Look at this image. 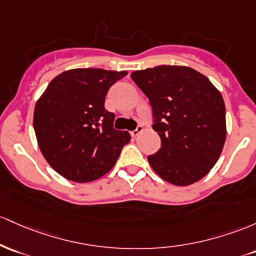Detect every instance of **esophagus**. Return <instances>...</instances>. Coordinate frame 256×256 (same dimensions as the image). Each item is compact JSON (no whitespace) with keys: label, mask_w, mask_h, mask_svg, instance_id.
I'll return each instance as SVG.
<instances>
[{"label":"esophagus","mask_w":256,"mask_h":256,"mask_svg":"<svg viewBox=\"0 0 256 256\" xmlns=\"http://www.w3.org/2000/svg\"><path fill=\"white\" fill-rule=\"evenodd\" d=\"M142 130H144V128L142 127V126H139V127H138L136 129V130H133V132H132V136H133V138H136L138 136H139V134L140 133H142Z\"/></svg>","instance_id":"34e87169"}]
</instances>
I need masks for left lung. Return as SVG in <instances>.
<instances>
[{"label":"left lung","instance_id":"left-lung-1","mask_svg":"<svg viewBox=\"0 0 256 256\" xmlns=\"http://www.w3.org/2000/svg\"><path fill=\"white\" fill-rule=\"evenodd\" d=\"M152 106L160 148L148 157L154 172L175 186H188L210 172L226 140V108L216 87L188 66L160 65L132 72Z\"/></svg>","mask_w":256,"mask_h":256}]
</instances>
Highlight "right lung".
Here are the masks:
<instances>
[{"instance_id": "obj_1", "label": "right lung", "mask_w": 256, "mask_h": 256, "mask_svg": "<svg viewBox=\"0 0 256 256\" xmlns=\"http://www.w3.org/2000/svg\"><path fill=\"white\" fill-rule=\"evenodd\" d=\"M127 71L72 68L54 77L38 98L34 128L43 157L56 173L74 182L105 175L130 134L114 129V114L105 96Z\"/></svg>"}]
</instances>
